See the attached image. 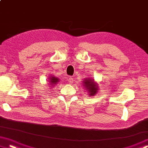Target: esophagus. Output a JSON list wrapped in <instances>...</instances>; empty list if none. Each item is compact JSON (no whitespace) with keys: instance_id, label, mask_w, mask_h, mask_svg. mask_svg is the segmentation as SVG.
I'll return each instance as SVG.
<instances>
[{"instance_id":"obj_1","label":"esophagus","mask_w":148,"mask_h":148,"mask_svg":"<svg viewBox=\"0 0 148 148\" xmlns=\"http://www.w3.org/2000/svg\"><path fill=\"white\" fill-rule=\"evenodd\" d=\"M68 82H69L70 84H72L74 82V78H72V76H70L69 77V80H68Z\"/></svg>"}]
</instances>
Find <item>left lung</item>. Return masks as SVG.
<instances>
[{
	"instance_id": "8db88e82",
	"label": "left lung",
	"mask_w": 148,
	"mask_h": 148,
	"mask_svg": "<svg viewBox=\"0 0 148 148\" xmlns=\"http://www.w3.org/2000/svg\"><path fill=\"white\" fill-rule=\"evenodd\" d=\"M82 86L86 90L88 96H94L98 92L99 86L92 78H86L83 80Z\"/></svg>"
}]
</instances>
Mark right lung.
<instances>
[{
    "mask_svg": "<svg viewBox=\"0 0 148 148\" xmlns=\"http://www.w3.org/2000/svg\"><path fill=\"white\" fill-rule=\"evenodd\" d=\"M60 82V79H59L58 77H56L54 76H50L49 77V78H48V86H50V87L52 86H54L57 83L59 82Z\"/></svg>",
    "mask_w": 148,
    "mask_h": 148,
    "instance_id": "add662e5",
    "label": "right lung"
}]
</instances>
